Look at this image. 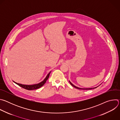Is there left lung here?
<instances>
[{"mask_svg": "<svg viewBox=\"0 0 120 120\" xmlns=\"http://www.w3.org/2000/svg\"><path fill=\"white\" fill-rule=\"evenodd\" d=\"M70 82V84L72 85V86H73V87H75V88H77V89H82V90H90V89H94V88H96V87H94V88H79V87H76V86H75L74 85H73L70 82Z\"/></svg>", "mask_w": 120, "mask_h": 120, "instance_id": "obj_1", "label": "left lung"}]
</instances>
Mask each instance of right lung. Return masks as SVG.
<instances>
[{
  "mask_svg": "<svg viewBox=\"0 0 120 120\" xmlns=\"http://www.w3.org/2000/svg\"><path fill=\"white\" fill-rule=\"evenodd\" d=\"M50 73H51V72H49V73L47 75L45 78L42 82H40L38 84H34V85H25V84H22L17 83V82H14L16 84L19 85V86H20V87H22V88H23L25 89L28 90H32L37 89H38V88H40L42 86H43L44 84L45 83L47 80L48 79Z\"/></svg>",
  "mask_w": 120,
  "mask_h": 120,
  "instance_id": "1",
  "label": "right lung"
}]
</instances>
